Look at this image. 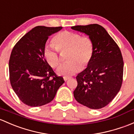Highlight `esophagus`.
I'll list each match as a JSON object with an SVG mask.
<instances>
[{"label": "esophagus", "mask_w": 134, "mask_h": 134, "mask_svg": "<svg viewBox=\"0 0 134 134\" xmlns=\"http://www.w3.org/2000/svg\"><path fill=\"white\" fill-rule=\"evenodd\" d=\"M69 79H71V77H66V76H64L63 77V80H64V81H67L68 80H69Z\"/></svg>", "instance_id": "1"}]
</instances>
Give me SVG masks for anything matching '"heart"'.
Instances as JSON below:
<instances>
[{
	"instance_id": "1",
	"label": "heart",
	"mask_w": 134,
	"mask_h": 134,
	"mask_svg": "<svg viewBox=\"0 0 134 134\" xmlns=\"http://www.w3.org/2000/svg\"><path fill=\"white\" fill-rule=\"evenodd\" d=\"M54 46H46L43 56L51 67L55 68L60 63L58 52L68 49L67 62L58 68L57 73L63 76H70L81 71L91 62L94 54V43L87 36H81L74 32L64 31L53 38Z\"/></svg>"
}]
</instances>
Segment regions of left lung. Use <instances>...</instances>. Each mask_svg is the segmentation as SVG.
I'll use <instances>...</instances> for the list:
<instances>
[{"instance_id":"left-lung-1","label":"left lung","mask_w":134,"mask_h":134,"mask_svg":"<svg viewBox=\"0 0 134 134\" xmlns=\"http://www.w3.org/2000/svg\"><path fill=\"white\" fill-rule=\"evenodd\" d=\"M88 35L94 54L87 67L76 76V100L92 109H99L113 100L121 87L124 63L120 49L105 28L94 24L71 27Z\"/></svg>"}]
</instances>
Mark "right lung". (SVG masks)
<instances>
[{
  "label": "right lung",
  "mask_w": 134,
  "mask_h": 134,
  "mask_svg": "<svg viewBox=\"0 0 134 134\" xmlns=\"http://www.w3.org/2000/svg\"><path fill=\"white\" fill-rule=\"evenodd\" d=\"M62 29L35 27L20 39L11 51L9 62L11 87L20 100L28 106L40 107L50 103L65 82L43 56L49 36Z\"/></svg>",
  "instance_id": "1"
}]
</instances>
